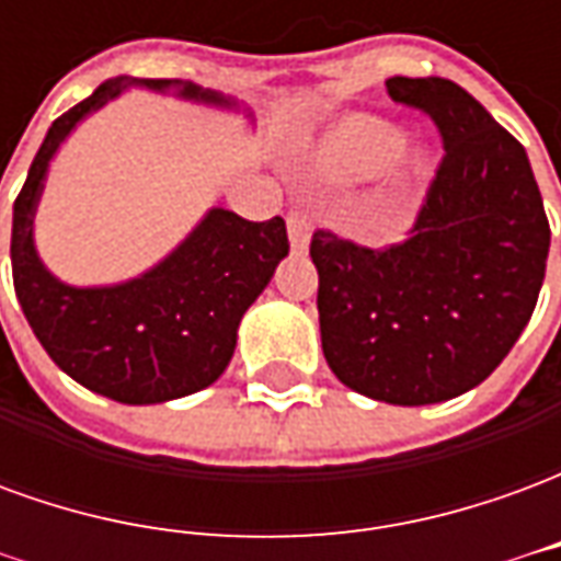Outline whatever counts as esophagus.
Instances as JSON below:
<instances>
[{
    "instance_id": "1",
    "label": "esophagus",
    "mask_w": 561,
    "mask_h": 561,
    "mask_svg": "<svg viewBox=\"0 0 561 561\" xmlns=\"http://www.w3.org/2000/svg\"><path fill=\"white\" fill-rule=\"evenodd\" d=\"M288 240H291V252L304 255L309 249V219L304 209H291L288 213Z\"/></svg>"
}]
</instances>
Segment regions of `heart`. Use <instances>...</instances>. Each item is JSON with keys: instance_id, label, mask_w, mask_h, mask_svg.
Returning a JSON list of instances; mask_svg holds the SVG:
<instances>
[{"instance_id": "1", "label": "heart", "mask_w": 561, "mask_h": 561, "mask_svg": "<svg viewBox=\"0 0 561 561\" xmlns=\"http://www.w3.org/2000/svg\"><path fill=\"white\" fill-rule=\"evenodd\" d=\"M397 149H400V135L388 123L354 116L330 135L321 149V164L336 176H369L388 168Z\"/></svg>"}]
</instances>
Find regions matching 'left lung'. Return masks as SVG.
Instances as JSON below:
<instances>
[{
	"instance_id": "left-lung-1",
	"label": "left lung",
	"mask_w": 561,
	"mask_h": 561,
	"mask_svg": "<svg viewBox=\"0 0 561 561\" xmlns=\"http://www.w3.org/2000/svg\"><path fill=\"white\" fill-rule=\"evenodd\" d=\"M390 99L435 123L445 156L412 237L366 249L312 233L321 348L345 388L430 405L478 388L541 294L550 221L529 156L445 78H390Z\"/></svg>"
}]
</instances>
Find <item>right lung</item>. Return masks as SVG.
Here are the masks:
<instances>
[{"instance_id": "1", "label": "right lung", "mask_w": 561, "mask_h": 561, "mask_svg": "<svg viewBox=\"0 0 561 561\" xmlns=\"http://www.w3.org/2000/svg\"><path fill=\"white\" fill-rule=\"evenodd\" d=\"M138 83L176 90L180 99L231 107V99L180 80H104L90 99L56 119L32 159L14 201L11 273L20 309L62 373L83 388L126 405H152L209 388L231 364L245 309L267 288L288 255L282 216L249 221L231 209H209L195 231L138 279L75 288L44 267L32 240L35 207L59 144L83 116Z\"/></svg>"}]
</instances>
